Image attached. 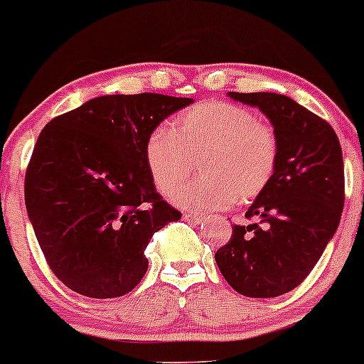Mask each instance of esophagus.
Listing matches in <instances>:
<instances>
[{"label":"esophagus","instance_id":"esophagus-1","mask_svg":"<svg viewBox=\"0 0 364 364\" xmlns=\"http://www.w3.org/2000/svg\"><path fill=\"white\" fill-rule=\"evenodd\" d=\"M183 219H185V221L191 223V225H195V226H198L202 223L200 215H195V214H185V215H183Z\"/></svg>","mask_w":364,"mask_h":364}]
</instances>
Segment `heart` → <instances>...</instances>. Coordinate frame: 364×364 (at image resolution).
<instances>
[{
	"label": "heart",
	"instance_id": "obj_1",
	"mask_svg": "<svg viewBox=\"0 0 364 364\" xmlns=\"http://www.w3.org/2000/svg\"><path fill=\"white\" fill-rule=\"evenodd\" d=\"M145 161L164 195L178 188L197 161L200 176L176 191L173 202L195 213H214L230 207L237 195L249 200L266 190L277 171L278 136L245 107L203 102L181 112L171 131H151Z\"/></svg>",
	"mask_w": 364,
	"mask_h": 364
}]
</instances>
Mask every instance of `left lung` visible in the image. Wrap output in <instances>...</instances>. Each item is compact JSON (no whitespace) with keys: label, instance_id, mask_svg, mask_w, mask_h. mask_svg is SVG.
<instances>
[{"label":"left lung","instance_id":"8db88e82","mask_svg":"<svg viewBox=\"0 0 364 364\" xmlns=\"http://www.w3.org/2000/svg\"><path fill=\"white\" fill-rule=\"evenodd\" d=\"M228 97L257 107L278 136L273 179L215 252L225 279L238 294L278 297L304 282L337 231L344 209V161L337 134L292 98L277 93Z\"/></svg>","mask_w":364,"mask_h":364}]
</instances>
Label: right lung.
<instances>
[{"instance_id": "add662e5", "label": "right lung", "mask_w": 364, "mask_h": 364, "mask_svg": "<svg viewBox=\"0 0 364 364\" xmlns=\"http://www.w3.org/2000/svg\"><path fill=\"white\" fill-rule=\"evenodd\" d=\"M193 103L157 93L105 95L48 122L26 173V209L48 266L93 299L131 292L149 269L150 238L181 213L155 190L151 131Z\"/></svg>"}]
</instances>
